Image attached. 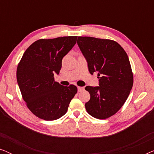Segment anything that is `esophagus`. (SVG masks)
Segmentation results:
<instances>
[{
    "mask_svg": "<svg viewBox=\"0 0 154 154\" xmlns=\"http://www.w3.org/2000/svg\"><path fill=\"white\" fill-rule=\"evenodd\" d=\"M83 89H84V88H83V87H78V91L79 92H81L82 90H83Z\"/></svg>",
    "mask_w": 154,
    "mask_h": 154,
    "instance_id": "esophagus-1",
    "label": "esophagus"
}]
</instances>
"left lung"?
I'll use <instances>...</instances> for the list:
<instances>
[{
  "instance_id": "8db88e82",
  "label": "left lung",
  "mask_w": 154,
  "mask_h": 154,
  "mask_svg": "<svg viewBox=\"0 0 154 154\" xmlns=\"http://www.w3.org/2000/svg\"><path fill=\"white\" fill-rule=\"evenodd\" d=\"M77 43L88 62L90 73H97L100 86H86L90 99L87 112L97 119H106L120 110L133 85L129 58L117 42L109 39L79 36Z\"/></svg>"
}]
</instances>
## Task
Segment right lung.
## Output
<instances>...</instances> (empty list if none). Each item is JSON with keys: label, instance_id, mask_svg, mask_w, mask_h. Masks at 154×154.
<instances>
[{"label": "right lung", "instance_id": "1", "mask_svg": "<svg viewBox=\"0 0 154 154\" xmlns=\"http://www.w3.org/2000/svg\"><path fill=\"white\" fill-rule=\"evenodd\" d=\"M77 36L39 39L26 50L17 69V80L28 109L39 119L54 121L66 113L77 93L74 85L63 86L54 81L62 60Z\"/></svg>", "mask_w": 154, "mask_h": 154}]
</instances>
